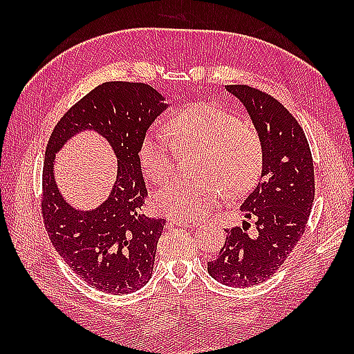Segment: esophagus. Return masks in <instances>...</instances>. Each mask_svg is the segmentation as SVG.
Instances as JSON below:
<instances>
[{
	"instance_id": "1",
	"label": "esophagus",
	"mask_w": 354,
	"mask_h": 354,
	"mask_svg": "<svg viewBox=\"0 0 354 354\" xmlns=\"http://www.w3.org/2000/svg\"><path fill=\"white\" fill-rule=\"evenodd\" d=\"M170 223L178 225V227H185V228H193L196 227L198 222H189V221H178V219H171Z\"/></svg>"
}]
</instances>
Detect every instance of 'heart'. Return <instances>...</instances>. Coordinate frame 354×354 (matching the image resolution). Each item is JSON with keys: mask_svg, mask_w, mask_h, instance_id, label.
<instances>
[{"mask_svg": "<svg viewBox=\"0 0 354 354\" xmlns=\"http://www.w3.org/2000/svg\"><path fill=\"white\" fill-rule=\"evenodd\" d=\"M165 133L149 131L141 138L138 158L147 178L165 183L176 169V149L199 150L196 179H176L158 192V212L194 222L219 204L223 193L236 198L255 184L261 169V141L251 126L216 103H194L178 112Z\"/></svg>", "mask_w": 354, "mask_h": 354, "instance_id": "obj_1", "label": "heart"}]
</instances>
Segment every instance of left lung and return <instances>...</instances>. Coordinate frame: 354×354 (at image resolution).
Returning a JSON list of instances; mask_svg holds the SVG:
<instances>
[{
  "instance_id": "obj_1",
  "label": "left lung",
  "mask_w": 354,
  "mask_h": 354,
  "mask_svg": "<svg viewBox=\"0 0 354 354\" xmlns=\"http://www.w3.org/2000/svg\"><path fill=\"white\" fill-rule=\"evenodd\" d=\"M242 102L261 141L259 184L240 205L246 219L255 221L257 234L243 228L227 230L208 274L222 284L248 288L263 283L301 239L315 199L312 152L301 126L274 97L248 85H227Z\"/></svg>"
}]
</instances>
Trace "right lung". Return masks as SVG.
Segmentation results:
<instances>
[{
    "label": "right lung",
    "instance_id": "right-lung-1",
    "mask_svg": "<svg viewBox=\"0 0 354 354\" xmlns=\"http://www.w3.org/2000/svg\"><path fill=\"white\" fill-rule=\"evenodd\" d=\"M167 108L164 97L146 84L106 82L66 111L48 140L42 173L45 228L66 265L97 290L122 295L141 289L152 277L165 221L141 213L147 189L138 147ZM84 130L102 134L118 158L116 183L94 210L68 205L54 179L55 153Z\"/></svg>",
    "mask_w": 354,
    "mask_h": 354
}]
</instances>
